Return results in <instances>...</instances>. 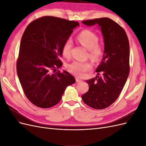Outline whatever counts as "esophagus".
I'll list each match as a JSON object with an SVG mask.
<instances>
[{
    "mask_svg": "<svg viewBox=\"0 0 146 146\" xmlns=\"http://www.w3.org/2000/svg\"><path fill=\"white\" fill-rule=\"evenodd\" d=\"M76 82H81L82 81V79L79 78H78V77H76Z\"/></svg>",
    "mask_w": 146,
    "mask_h": 146,
    "instance_id": "34e87169",
    "label": "esophagus"
}]
</instances>
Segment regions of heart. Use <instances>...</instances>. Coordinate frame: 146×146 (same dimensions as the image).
I'll list each match as a JSON object with an SVG mask.
<instances>
[{"mask_svg": "<svg viewBox=\"0 0 146 146\" xmlns=\"http://www.w3.org/2000/svg\"><path fill=\"white\" fill-rule=\"evenodd\" d=\"M77 40L81 44L89 50V56L94 61H98L103 54L102 48L98 44V37L90 30H84L77 36ZM72 46L71 39H68L63 44L62 54L68 58L70 55ZM68 71L75 76L82 77L86 72L91 69V65L89 62H81L75 61L67 65Z\"/></svg>", "mask_w": 146, "mask_h": 146, "instance_id": "b5f03b06", "label": "heart"}]
</instances>
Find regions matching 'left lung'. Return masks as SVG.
Returning <instances> with one entry per match:
<instances>
[{
  "label": "left lung",
  "instance_id": "obj_1",
  "mask_svg": "<svg viewBox=\"0 0 146 146\" xmlns=\"http://www.w3.org/2000/svg\"><path fill=\"white\" fill-rule=\"evenodd\" d=\"M88 26L98 25L103 35L104 52L96 72L102 77L86 80L89 90L83 101L94 109H104L116 100L129 74L130 46L127 34L120 25L108 17L83 21Z\"/></svg>",
  "mask_w": 146,
  "mask_h": 146
}]
</instances>
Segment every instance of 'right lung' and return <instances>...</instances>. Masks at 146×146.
Returning <instances> with one entry per match:
<instances>
[{
	"label": "right lung",
	"mask_w": 146,
	"mask_h": 146,
	"mask_svg": "<svg viewBox=\"0 0 146 146\" xmlns=\"http://www.w3.org/2000/svg\"><path fill=\"white\" fill-rule=\"evenodd\" d=\"M79 23L54 16L42 17L25 29L20 44L17 74L24 94L35 105L58 104L67 86L76 82L62 66V48Z\"/></svg>",
	"instance_id": "add662e5"
}]
</instances>
